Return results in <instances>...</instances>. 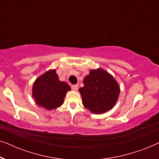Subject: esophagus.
I'll return each instance as SVG.
<instances>
[{
    "mask_svg": "<svg viewBox=\"0 0 159 159\" xmlns=\"http://www.w3.org/2000/svg\"><path fill=\"white\" fill-rule=\"evenodd\" d=\"M78 84H74V85H71V89H72L73 90L75 91H77L78 90Z\"/></svg>",
    "mask_w": 159,
    "mask_h": 159,
    "instance_id": "esophagus-1",
    "label": "esophagus"
}]
</instances>
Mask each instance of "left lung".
<instances>
[{"label": "left lung", "instance_id": "1", "mask_svg": "<svg viewBox=\"0 0 159 159\" xmlns=\"http://www.w3.org/2000/svg\"><path fill=\"white\" fill-rule=\"evenodd\" d=\"M79 91L82 104L92 113L103 114L111 109L118 100L120 88L111 75L101 68L91 70Z\"/></svg>", "mask_w": 159, "mask_h": 159}]
</instances>
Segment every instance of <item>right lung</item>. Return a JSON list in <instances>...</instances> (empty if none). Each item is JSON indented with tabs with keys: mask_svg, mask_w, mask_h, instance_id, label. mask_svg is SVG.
Listing matches in <instances>:
<instances>
[{
	"mask_svg": "<svg viewBox=\"0 0 159 159\" xmlns=\"http://www.w3.org/2000/svg\"><path fill=\"white\" fill-rule=\"evenodd\" d=\"M71 90L65 82L60 81L56 69H52L39 77L32 86V96L38 106L53 110L64 103L66 93Z\"/></svg>",
	"mask_w": 159,
	"mask_h": 159,
	"instance_id": "right-lung-1",
	"label": "right lung"
}]
</instances>
